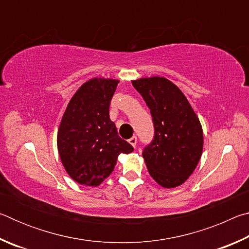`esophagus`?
<instances>
[{
	"instance_id": "34e87169",
	"label": "esophagus",
	"mask_w": 249,
	"mask_h": 249,
	"mask_svg": "<svg viewBox=\"0 0 249 249\" xmlns=\"http://www.w3.org/2000/svg\"><path fill=\"white\" fill-rule=\"evenodd\" d=\"M128 142H129V144L132 145L133 147H136V144H137V137H136V136L130 137L129 140H128Z\"/></svg>"
}]
</instances>
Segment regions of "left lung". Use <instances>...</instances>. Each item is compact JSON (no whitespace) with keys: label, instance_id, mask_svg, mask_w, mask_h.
I'll return each instance as SVG.
<instances>
[{"label":"left lung","instance_id":"8db88e82","mask_svg":"<svg viewBox=\"0 0 249 249\" xmlns=\"http://www.w3.org/2000/svg\"><path fill=\"white\" fill-rule=\"evenodd\" d=\"M132 83L153 117L154 138L142 150L147 169L158 184L178 187L191 176L201 158L200 121L179 88L166 78H144Z\"/></svg>","mask_w":249,"mask_h":249}]
</instances>
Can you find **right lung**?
<instances>
[{"instance_id": "1", "label": "right lung", "mask_w": 249, "mask_h": 249, "mask_svg": "<svg viewBox=\"0 0 249 249\" xmlns=\"http://www.w3.org/2000/svg\"><path fill=\"white\" fill-rule=\"evenodd\" d=\"M119 81L95 78L86 82L70 100L57 145L62 165L74 181L96 187L114 170L120 154L133 146L119 136L109 120V103Z\"/></svg>"}]
</instances>
